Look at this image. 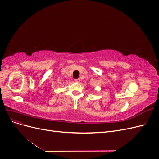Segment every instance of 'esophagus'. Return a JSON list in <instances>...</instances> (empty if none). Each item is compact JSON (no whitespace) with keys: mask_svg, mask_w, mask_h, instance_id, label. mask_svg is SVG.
I'll return each instance as SVG.
<instances>
[{"mask_svg":"<svg viewBox=\"0 0 159 159\" xmlns=\"http://www.w3.org/2000/svg\"><path fill=\"white\" fill-rule=\"evenodd\" d=\"M74 81H75V82H77V83H80V78H78V79H75Z\"/></svg>","mask_w":159,"mask_h":159,"instance_id":"esophagus-1","label":"esophagus"}]
</instances>
